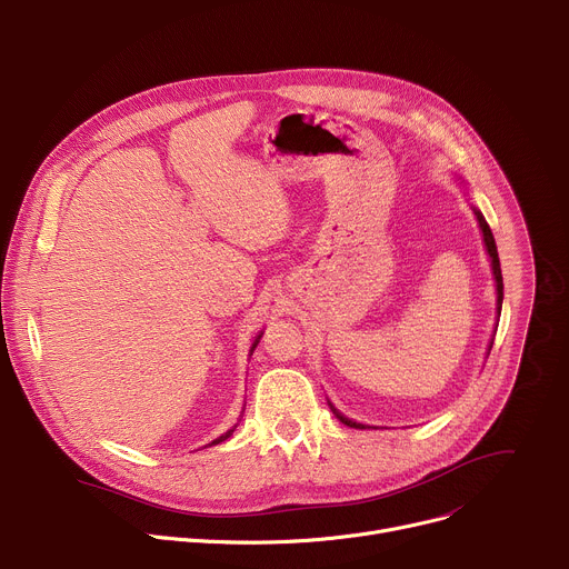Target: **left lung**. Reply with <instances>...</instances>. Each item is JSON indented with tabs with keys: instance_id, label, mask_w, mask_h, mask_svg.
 I'll return each mask as SVG.
<instances>
[{
	"instance_id": "1",
	"label": "left lung",
	"mask_w": 569,
	"mask_h": 569,
	"mask_svg": "<svg viewBox=\"0 0 569 569\" xmlns=\"http://www.w3.org/2000/svg\"><path fill=\"white\" fill-rule=\"evenodd\" d=\"M460 186L465 183L460 177L456 179ZM472 211H475V216H477V222H479V229H481V236H483V247H486V251H488V256H490V268H492V277H495V290H497V322H495V327L499 325V316H501V301H503V279H501V266H499V253H497V244H495V236H492V231H490V227H488V222H486V218H483V213L477 209V206H472ZM497 331V329H495ZM492 342H495V333H492V338H490V342H488V349H486V358L490 356V349H492ZM329 401V399H327ZM329 408L333 410V416L342 422V425H347V427H351V429H379V427H370V425H363V422H356V420H351V418H347V416H342V412L329 401Z\"/></svg>"
}]
</instances>
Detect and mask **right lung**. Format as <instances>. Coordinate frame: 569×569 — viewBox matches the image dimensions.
I'll return each instance as SVG.
<instances>
[{"mask_svg":"<svg viewBox=\"0 0 569 569\" xmlns=\"http://www.w3.org/2000/svg\"><path fill=\"white\" fill-rule=\"evenodd\" d=\"M261 338H263V331H261V333H258V336H256V338H253V342H251V347H249V356H251V353H253V349H256V345H258V342H261ZM242 412H244V408H242ZM236 427H238V425H236ZM236 427H231V429H229V431H227V433H222V436H220V438H216V440H213V442H211V447H213V445H220V442H224V440H227V438H231V433H233V431H236Z\"/></svg>","mask_w":569,"mask_h":569,"instance_id":"right-lung-1","label":"right lung"}]
</instances>
